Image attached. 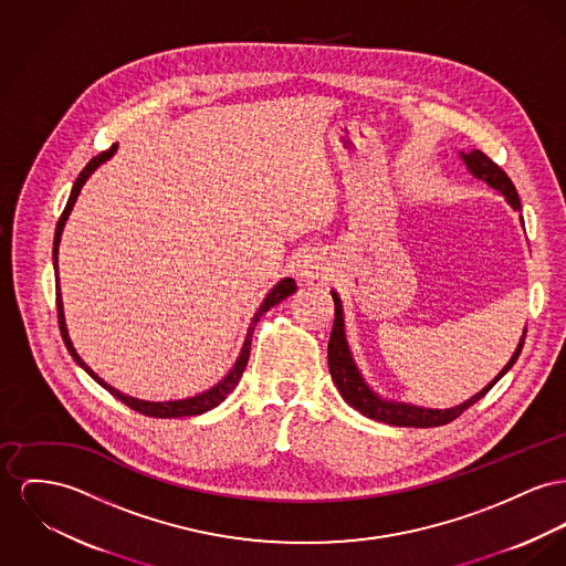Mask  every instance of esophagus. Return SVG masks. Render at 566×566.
<instances>
[{"label":"esophagus","mask_w":566,"mask_h":566,"mask_svg":"<svg viewBox=\"0 0 566 566\" xmlns=\"http://www.w3.org/2000/svg\"><path fill=\"white\" fill-rule=\"evenodd\" d=\"M322 274H324V260L319 255H313V253L302 255L298 264H296V276L301 281L308 283L313 279H319Z\"/></svg>","instance_id":"esophagus-1"}]
</instances>
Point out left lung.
Instances as JSON below:
<instances>
[{
    "label": "left lung",
    "mask_w": 566,
    "mask_h": 566,
    "mask_svg": "<svg viewBox=\"0 0 566 566\" xmlns=\"http://www.w3.org/2000/svg\"><path fill=\"white\" fill-rule=\"evenodd\" d=\"M461 158H463L465 167L470 169V174L474 178L485 180L491 189L502 192L506 197V201L515 210H522L520 195L515 190V185L502 171V167H497L491 160L488 154H483L481 150H472L470 154L461 151ZM333 301H335V326H333L331 340H328V367H331V376H333L337 388H339L340 397L352 408H356L360 415L379 420V422H386V424H395V427H440V424L452 422L457 416L463 415L470 406H474L479 399H483L490 392L491 386L515 365V360L522 354L524 339H526V331H524V337L520 340V345H517L515 354L511 356V360L506 363V367L497 376L493 377V381H490L481 392H476L468 401H463V403H459L454 408H449V410H429V408H418V406H412V403L386 401V399H381L379 395H376L367 386V381L363 379L356 363H354V358H352L347 340H345L343 306H340V298L337 296V292H333Z\"/></svg>",
    "instance_id": "1"
}]
</instances>
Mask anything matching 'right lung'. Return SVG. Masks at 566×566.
<instances>
[{"label":"right lung","instance_id":"add662e5","mask_svg":"<svg viewBox=\"0 0 566 566\" xmlns=\"http://www.w3.org/2000/svg\"><path fill=\"white\" fill-rule=\"evenodd\" d=\"M115 150H117V146H112L109 150L101 151L98 156H94L87 165H85V169L78 174V178H76L75 187L71 190V197H69V203H66V208H64V212H62V217H60V221H57V227H55V238H53V265H55V301H57V322H60V333H62V339L66 343V347H69V352H71V356L75 358L76 365L81 367V369H85L90 376L94 377L105 390H109L112 395H114L115 399H119L124 406H128L130 410H135V412H139V415L151 416V418H182V416H197L203 415V412H208V410H212V408H217L219 403H223L226 401L227 395L238 386V381H240V377L244 374V367H247V363H249V354H251V339H253V331H255V326H258V322H260V317L264 315L265 311H270L274 304H279L281 301H285L287 296H292L294 292H296V283H294V279H283V281H279L272 290H270V294L265 296L264 302L260 304V308H258V313L253 315V319H251V326H249V331H247V339H244V345H242V349H240V356H238V360L233 363V367H231V371L227 374L219 384H214L210 390H206V392H199V395H195V397H189V399H178V401H144V399H135V397H128V395H124V392H119V390H115L114 386H109L105 379H101V377L96 376L83 360H81V356L76 354L75 347H73V340L69 337V331H66V322H64V306H62V294H60V279H57V249H60V238H62V231H64V226H66V221H69V214H71V210H73V206H75L76 197H78V192H81V187L85 185V180L105 163V160H109L112 156H114Z\"/></svg>","mask_w":566,"mask_h":566}]
</instances>
